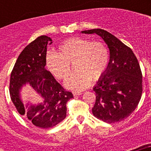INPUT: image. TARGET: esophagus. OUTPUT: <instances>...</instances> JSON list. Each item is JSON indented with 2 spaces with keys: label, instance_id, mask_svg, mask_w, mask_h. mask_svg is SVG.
<instances>
[{
  "label": "esophagus",
  "instance_id": "esophagus-1",
  "mask_svg": "<svg viewBox=\"0 0 151 151\" xmlns=\"http://www.w3.org/2000/svg\"><path fill=\"white\" fill-rule=\"evenodd\" d=\"M82 94V92H73V95L77 96V95H81Z\"/></svg>",
  "mask_w": 151,
  "mask_h": 151
}]
</instances>
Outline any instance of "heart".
<instances>
[{
  "label": "heart",
  "mask_w": 151,
  "mask_h": 151,
  "mask_svg": "<svg viewBox=\"0 0 151 151\" xmlns=\"http://www.w3.org/2000/svg\"><path fill=\"white\" fill-rule=\"evenodd\" d=\"M109 61V50L103 41L78 37L64 41L58 47V53L51 52L46 56L47 67L59 80L67 78L73 63L76 72L65 82V86L73 91L84 90L88 87L91 79L101 78Z\"/></svg>",
  "instance_id": "1"
}]
</instances>
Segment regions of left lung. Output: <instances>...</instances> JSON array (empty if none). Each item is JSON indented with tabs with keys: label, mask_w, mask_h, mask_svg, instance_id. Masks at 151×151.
Wrapping results in <instances>:
<instances>
[{
	"label": "left lung",
	"mask_w": 151,
	"mask_h": 151,
	"mask_svg": "<svg viewBox=\"0 0 151 151\" xmlns=\"http://www.w3.org/2000/svg\"><path fill=\"white\" fill-rule=\"evenodd\" d=\"M98 35L110 49L107 69L93 90L96 100L92 113L107 123L120 122L132 114L141 100L142 73L132 49L106 31L101 29L82 32Z\"/></svg>",
	"instance_id": "left-lung-1"
}]
</instances>
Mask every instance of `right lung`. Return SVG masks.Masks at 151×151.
Here are the masks:
<instances>
[{
	"mask_svg": "<svg viewBox=\"0 0 151 151\" xmlns=\"http://www.w3.org/2000/svg\"><path fill=\"white\" fill-rule=\"evenodd\" d=\"M51 41L47 36L41 35L29 44L17 58L10 75V95L17 110L41 129L54 127L63 120L66 116V103L73 97V93L64 89L45 69L47 45ZM26 82L43 97L44 102L27 106L25 110L18 91Z\"/></svg>",
	"mask_w": 151,
	"mask_h": 151,
	"instance_id": "obj_1",
	"label": "right lung"
}]
</instances>
